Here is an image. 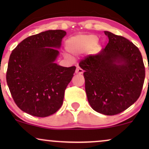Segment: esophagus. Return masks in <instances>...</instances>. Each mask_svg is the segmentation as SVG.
Wrapping results in <instances>:
<instances>
[{
    "label": "esophagus",
    "mask_w": 149,
    "mask_h": 149,
    "mask_svg": "<svg viewBox=\"0 0 149 149\" xmlns=\"http://www.w3.org/2000/svg\"><path fill=\"white\" fill-rule=\"evenodd\" d=\"M83 69H81L79 66H77L76 68V70H75V73H76V74H83Z\"/></svg>",
    "instance_id": "1"
}]
</instances>
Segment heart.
Returning a JSON list of instances; mask_svg holds the SVG:
<instances>
[{
  "label": "heart",
  "mask_w": 149,
  "mask_h": 149,
  "mask_svg": "<svg viewBox=\"0 0 149 149\" xmlns=\"http://www.w3.org/2000/svg\"><path fill=\"white\" fill-rule=\"evenodd\" d=\"M97 40L98 38L94 34L74 36L66 41V49L73 55L83 54L93 47L94 49H98L100 44L97 43Z\"/></svg>",
  "instance_id": "1"
}]
</instances>
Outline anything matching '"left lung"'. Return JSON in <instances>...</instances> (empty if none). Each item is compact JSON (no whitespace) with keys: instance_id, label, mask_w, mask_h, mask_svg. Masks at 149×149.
I'll return each instance as SVG.
<instances>
[{"instance_id":"obj_1","label":"left lung","mask_w":149,"mask_h":149,"mask_svg":"<svg viewBox=\"0 0 149 149\" xmlns=\"http://www.w3.org/2000/svg\"><path fill=\"white\" fill-rule=\"evenodd\" d=\"M109 43L96 55L79 63L85 70V91L91 108L115 115L133 104L143 87L145 68L141 53L133 42L104 31Z\"/></svg>"}]
</instances>
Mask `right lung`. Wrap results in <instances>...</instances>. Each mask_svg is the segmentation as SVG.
<instances>
[{
    "instance_id": "add662e5",
    "label": "right lung",
    "mask_w": 149,
    "mask_h": 149,
    "mask_svg": "<svg viewBox=\"0 0 149 149\" xmlns=\"http://www.w3.org/2000/svg\"><path fill=\"white\" fill-rule=\"evenodd\" d=\"M66 32L49 30L22 40L9 57L7 85L16 104L32 116L45 117L62 107L75 66L55 63Z\"/></svg>"
}]
</instances>
